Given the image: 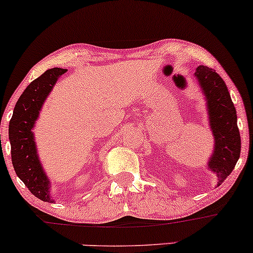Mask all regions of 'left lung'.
Instances as JSON below:
<instances>
[{"instance_id": "obj_1", "label": "left lung", "mask_w": 253, "mask_h": 253, "mask_svg": "<svg viewBox=\"0 0 253 253\" xmlns=\"http://www.w3.org/2000/svg\"><path fill=\"white\" fill-rule=\"evenodd\" d=\"M194 76L207 102L210 128L214 136L213 153L207 162V169L216 176V187H219L231 175L240 156L242 140L237 125V110L227 86L215 70L200 65Z\"/></svg>"}]
</instances>
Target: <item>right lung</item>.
<instances>
[{
    "label": "right lung",
    "mask_w": 253,
    "mask_h": 253,
    "mask_svg": "<svg viewBox=\"0 0 253 253\" xmlns=\"http://www.w3.org/2000/svg\"><path fill=\"white\" fill-rule=\"evenodd\" d=\"M65 72V69L53 68L34 80L17 100L9 121L14 170L28 190L45 202H54V200L51 197V182L38 156L33 128L46 98L56 85L58 78Z\"/></svg>",
    "instance_id": "right-lung-1"
}]
</instances>
